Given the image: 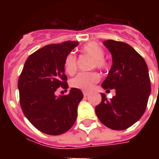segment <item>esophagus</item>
<instances>
[{
	"label": "esophagus",
	"mask_w": 159,
	"mask_h": 159,
	"mask_svg": "<svg viewBox=\"0 0 159 159\" xmlns=\"http://www.w3.org/2000/svg\"><path fill=\"white\" fill-rule=\"evenodd\" d=\"M88 95H89V92H85V91H84V92H83V96H84L85 97H87Z\"/></svg>",
	"instance_id": "esophagus-1"
}]
</instances>
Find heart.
Returning a JSON list of instances; mask_svg holds the SVG:
<instances>
[{"instance_id": "obj_1", "label": "heart", "mask_w": 159, "mask_h": 159, "mask_svg": "<svg viewBox=\"0 0 159 159\" xmlns=\"http://www.w3.org/2000/svg\"><path fill=\"white\" fill-rule=\"evenodd\" d=\"M82 53L92 57L91 67H97L100 70H106L107 68V62L104 59L105 52L103 48L95 42L87 43L82 48ZM64 69L69 75L74 74L77 69V57L73 53H70L64 59ZM100 76L96 72H80L71 80L70 84L72 87L88 92L97 82H99Z\"/></svg>"}]
</instances>
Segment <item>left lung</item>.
Listing matches in <instances>:
<instances>
[{
	"label": "left lung",
	"mask_w": 159,
	"mask_h": 159,
	"mask_svg": "<svg viewBox=\"0 0 159 159\" xmlns=\"http://www.w3.org/2000/svg\"><path fill=\"white\" fill-rule=\"evenodd\" d=\"M112 55V65L102 87L116 90L110 101L102 93V102L96 106L97 117L106 127L126 129L144 113L151 92L148 66L129 44L109 39L103 42Z\"/></svg>",
	"instance_id": "8db88e82"
}]
</instances>
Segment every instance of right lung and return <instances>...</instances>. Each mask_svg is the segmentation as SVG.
<instances>
[{"mask_svg": "<svg viewBox=\"0 0 159 159\" xmlns=\"http://www.w3.org/2000/svg\"><path fill=\"white\" fill-rule=\"evenodd\" d=\"M77 45V41H67L39 48L29 56L19 77L24 115L37 129L49 135H59L72 128L83 98L77 88H71L68 95H55L59 87H68L64 59Z\"/></svg>", "mask_w": 159, "mask_h": 159, "instance_id": "obj_1", "label": "right lung"}]
</instances>
